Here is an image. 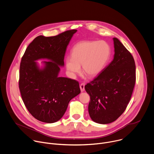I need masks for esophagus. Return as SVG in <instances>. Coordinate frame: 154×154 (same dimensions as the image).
<instances>
[{"label": "esophagus", "instance_id": "obj_1", "mask_svg": "<svg viewBox=\"0 0 154 154\" xmlns=\"http://www.w3.org/2000/svg\"><path fill=\"white\" fill-rule=\"evenodd\" d=\"M85 84L84 83H82L80 85V88L82 92H83L85 91Z\"/></svg>", "mask_w": 154, "mask_h": 154}]
</instances>
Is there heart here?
<instances>
[{
    "mask_svg": "<svg viewBox=\"0 0 154 154\" xmlns=\"http://www.w3.org/2000/svg\"><path fill=\"white\" fill-rule=\"evenodd\" d=\"M111 54L109 45L103 40H87L75 44L71 51V57L65 60L66 67L72 76L81 70L88 76L93 77L105 68Z\"/></svg>",
    "mask_w": 154,
    "mask_h": 154,
    "instance_id": "heart-1",
    "label": "heart"
}]
</instances>
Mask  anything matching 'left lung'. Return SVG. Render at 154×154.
Returning <instances> with one entry per match:
<instances>
[{
  "instance_id": "obj_1",
  "label": "left lung",
  "mask_w": 154,
  "mask_h": 154,
  "mask_svg": "<svg viewBox=\"0 0 154 154\" xmlns=\"http://www.w3.org/2000/svg\"><path fill=\"white\" fill-rule=\"evenodd\" d=\"M112 61L85 88L90 95L88 111L97 123L116 121L125 111L135 84V65L129 51L120 41L113 38Z\"/></svg>"
}]
</instances>
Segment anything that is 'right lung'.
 I'll return each mask as SVG.
<instances>
[{
	"label": "right lung",
	"instance_id": "1",
	"mask_svg": "<svg viewBox=\"0 0 154 154\" xmlns=\"http://www.w3.org/2000/svg\"><path fill=\"white\" fill-rule=\"evenodd\" d=\"M76 29L57 35L35 37L22 57L19 87L23 103L37 120L48 123L59 120L65 113L70 100L80 93L79 82L59 77L64 66L66 48ZM46 58L40 69L35 61Z\"/></svg>",
	"mask_w": 154,
	"mask_h": 154
}]
</instances>
